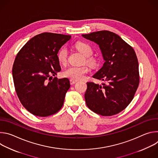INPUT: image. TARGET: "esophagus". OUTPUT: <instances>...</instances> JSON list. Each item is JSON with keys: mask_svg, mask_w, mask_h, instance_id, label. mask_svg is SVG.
<instances>
[{"mask_svg": "<svg viewBox=\"0 0 158 158\" xmlns=\"http://www.w3.org/2000/svg\"><path fill=\"white\" fill-rule=\"evenodd\" d=\"M77 82V81H75V80H73V79H71L70 80V83L71 85H73L74 84H76Z\"/></svg>", "mask_w": 158, "mask_h": 158, "instance_id": "1", "label": "esophagus"}]
</instances>
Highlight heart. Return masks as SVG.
Segmentation results:
<instances>
[{"label":"heart","instance_id":"heart-1","mask_svg":"<svg viewBox=\"0 0 158 158\" xmlns=\"http://www.w3.org/2000/svg\"><path fill=\"white\" fill-rule=\"evenodd\" d=\"M75 48L84 56L82 63L85 62L91 67H94L98 65L97 59L91 56L93 53V50L89 44L83 42H78L75 44ZM57 57L60 64H65L67 60V48L65 47L61 48L57 52ZM87 73L88 68L86 65L70 66L63 71L62 75L64 77L76 81L83 79Z\"/></svg>","mask_w":158,"mask_h":158}]
</instances>
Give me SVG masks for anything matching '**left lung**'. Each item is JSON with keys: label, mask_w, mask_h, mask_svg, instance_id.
Returning <instances> with one entry per match:
<instances>
[{"label": "left lung", "mask_w": 158, "mask_h": 158, "mask_svg": "<svg viewBox=\"0 0 158 158\" xmlns=\"http://www.w3.org/2000/svg\"><path fill=\"white\" fill-rule=\"evenodd\" d=\"M82 36L99 45L105 61L93 76L104 83L87 82L84 94L86 105L104 116L115 115L132 101L139 85L138 58L133 48L120 36L101 31Z\"/></svg>", "instance_id": "left-lung-1"}]
</instances>
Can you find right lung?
Segmentation results:
<instances>
[{"label":"right lung","mask_w":158,"mask_h":158,"mask_svg":"<svg viewBox=\"0 0 158 158\" xmlns=\"http://www.w3.org/2000/svg\"><path fill=\"white\" fill-rule=\"evenodd\" d=\"M71 38L42 33L31 39L16 56L12 67L15 91L21 104L35 116L54 114L63 106L69 80L50 78L60 71L57 54Z\"/></svg>","instance_id":"obj_1"}]
</instances>
